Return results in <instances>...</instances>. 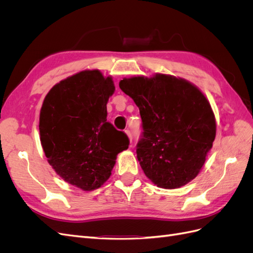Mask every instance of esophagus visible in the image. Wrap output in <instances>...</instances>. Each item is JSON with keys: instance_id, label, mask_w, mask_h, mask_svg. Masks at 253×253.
<instances>
[{"instance_id": "34e87169", "label": "esophagus", "mask_w": 253, "mask_h": 253, "mask_svg": "<svg viewBox=\"0 0 253 253\" xmlns=\"http://www.w3.org/2000/svg\"><path fill=\"white\" fill-rule=\"evenodd\" d=\"M126 135H127V137H128L129 141L132 142V140H133V136H132V133H131V131H129V129H126Z\"/></svg>"}]
</instances>
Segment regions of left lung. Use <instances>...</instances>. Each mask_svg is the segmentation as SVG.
<instances>
[{
	"instance_id": "1",
	"label": "left lung",
	"mask_w": 253,
	"mask_h": 253,
	"mask_svg": "<svg viewBox=\"0 0 253 253\" xmlns=\"http://www.w3.org/2000/svg\"><path fill=\"white\" fill-rule=\"evenodd\" d=\"M119 87L139 108L143 132L136 153L145 176L164 189L194 179L216 134L205 95L189 81L164 74L125 78Z\"/></svg>"
}]
</instances>
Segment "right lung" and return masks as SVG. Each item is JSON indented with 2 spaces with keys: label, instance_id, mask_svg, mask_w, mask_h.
I'll return each mask as SVG.
<instances>
[{
  "label": "right lung",
  "instance_id": "obj_1",
  "mask_svg": "<svg viewBox=\"0 0 253 253\" xmlns=\"http://www.w3.org/2000/svg\"><path fill=\"white\" fill-rule=\"evenodd\" d=\"M112 77L83 71L57 83L40 112V140L48 164L66 182L83 190L110 178L127 136L106 121V103L114 94Z\"/></svg>",
  "mask_w": 253,
  "mask_h": 253
}]
</instances>
